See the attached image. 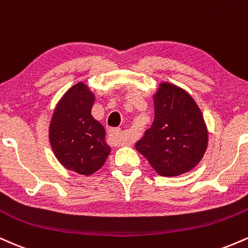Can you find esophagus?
<instances>
[{
  "instance_id": "34e87169",
  "label": "esophagus",
  "mask_w": 248,
  "mask_h": 248,
  "mask_svg": "<svg viewBox=\"0 0 248 248\" xmlns=\"http://www.w3.org/2000/svg\"><path fill=\"white\" fill-rule=\"evenodd\" d=\"M108 140L115 146H122L124 142H122L121 138V129H110L108 132Z\"/></svg>"
}]
</instances>
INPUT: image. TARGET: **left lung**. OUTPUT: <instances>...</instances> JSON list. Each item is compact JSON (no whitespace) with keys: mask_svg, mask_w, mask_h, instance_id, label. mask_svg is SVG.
I'll return each instance as SVG.
<instances>
[{"mask_svg":"<svg viewBox=\"0 0 248 248\" xmlns=\"http://www.w3.org/2000/svg\"><path fill=\"white\" fill-rule=\"evenodd\" d=\"M155 118L135 148L161 176H178L193 169L207 147V130L192 96L163 82L154 95Z\"/></svg>","mask_w":248,"mask_h":248,"instance_id":"1","label":"left lung"}]
</instances>
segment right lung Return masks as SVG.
I'll return each mask as SVG.
<instances>
[{"instance_id": "add662e5", "label": "right lung", "mask_w": 248, "mask_h": 248, "mask_svg": "<svg viewBox=\"0 0 248 248\" xmlns=\"http://www.w3.org/2000/svg\"><path fill=\"white\" fill-rule=\"evenodd\" d=\"M94 95L82 82L71 87L57 105L50 124V143L66 169L90 176L110 153L105 128L91 115Z\"/></svg>"}]
</instances>
